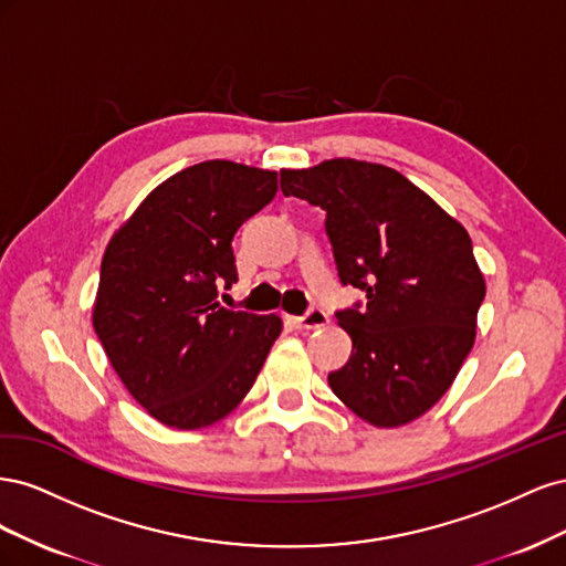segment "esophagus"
<instances>
[{
    "label": "esophagus",
    "mask_w": 566,
    "mask_h": 566,
    "mask_svg": "<svg viewBox=\"0 0 566 566\" xmlns=\"http://www.w3.org/2000/svg\"><path fill=\"white\" fill-rule=\"evenodd\" d=\"M328 314H325L323 310H318V306H314V310L306 312L304 316H295L293 323L295 328L300 331H314V328H323V325H328Z\"/></svg>",
    "instance_id": "esophagus-1"
}]
</instances>
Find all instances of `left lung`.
I'll return each instance as SVG.
<instances>
[{
  "label": "left lung",
  "instance_id": "8db88e82",
  "mask_svg": "<svg viewBox=\"0 0 566 566\" xmlns=\"http://www.w3.org/2000/svg\"><path fill=\"white\" fill-rule=\"evenodd\" d=\"M281 191L325 210L339 281L366 293L335 314L352 337L349 361L328 375L335 397L375 427L420 418L453 385L486 295L465 227L366 160L283 169Z\"/></svg>",
  "mask_w": 566,
  "mask_h": 566
}]
</instances>
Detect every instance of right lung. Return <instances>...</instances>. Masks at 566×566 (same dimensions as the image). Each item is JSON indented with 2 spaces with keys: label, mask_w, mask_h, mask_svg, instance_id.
<instances>
[{
  "label": "right lung",
  "mask_w": 566,
  "mask_h": 566,
  "mask_svg": "<svg viewBox=\"0 0 566 566\" xmlns=\"http://www.w3.org/2000/svg\"><path fill=\"white\" fill-rule=\"evenodd\" d=\"M276 191V172L205 160L153 188L111 238L94 331L127 391L167 427L227 418L281 335L276 314L217 302V287L238 281L235 231Z\"/></svg>",
  "instance_id": "right-lung-1"
}]
</instances>
